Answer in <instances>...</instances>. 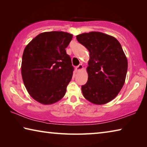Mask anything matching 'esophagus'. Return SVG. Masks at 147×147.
Instances as JSON below:
<instances>
[{
  "label": "esophagus",
  "mask_w": 147,
  "mask_h": 147,
  "mask_svg": "<svg viewBox=\"0 0 147 147\" xmlns=\"http://www.w3.org/2000/svg\"><path fill=\"white\" fill-rule=\"evenodd\" d=\"M82 69H83V65L82 64H80L79 65H78L76 67V70L77 71H80V70H82Z\"/></svg>",
  "instance_id": "34e87169"
}]
</instances>
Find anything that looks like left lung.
Instances as JSON below:
<instances>
[{"mask_svg": "<svg viewBox=\"0 0 147 147\" xmlns=\"http://www.w3.org/2000/svg\"><path fill=\"white\" fill-rule=\"evenodd\" d=\"M89 52L88 80L82 86L86 99L94 104L112 100L121 90L126 79L128 61L121 44L114 37L98 32L76 36Z\"/></svg>", "mask_w": 147, "mask_h": 147, "instance_id": "obj_1", "label": "left lung"}]
</instances>
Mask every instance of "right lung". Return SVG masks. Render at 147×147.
Wrapping results in <instances>:
<instances>
[{"instance_id":"add662e5","label":"right lung","mask_w":147,"mask_h":147,"mask_svg":"<svg viewBox=\"0 0 147 147\" xmlns=\"http://www.w3.org/2000/svg\"><path fill=\"white\" fill-rule=\"evenodd\" d=\"M72 38L67 32H43L24 49L22 78L30 95L38 102L54 104L65 94L74 70L65 51Z\"/></svg>"}]
</instances>
